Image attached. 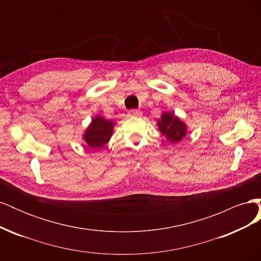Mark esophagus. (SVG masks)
I'll list each match as a JSON object with an SVG mask.
<instances>
[{"instance_id":"1","label":"esophagus","mask_w":261,"mask_h":261,"mask_svg":"<svg viewBox=\"0 0 261 261\" xmlns=\"http://www.w3.org/2000/svg\"><path fill=\"white\" fill-rule=\"evenodd\" d=\"M129 116H140L141 115V111L140 110H136V109H133L128 112Z\"/></svg>"}]
</instances>
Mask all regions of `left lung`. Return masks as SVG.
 I'll use <instances>...</instances> for the list:
<instances>
[{
    "label": "left lung",
    "instance_id": "left-lung-1",
    "mask_svg": "<svg viewBox=\"0 0 261 261\" xmlns=\"http://www.w3.org/2000/svg\"><path fill=\"white\" fill-rule=\"evenodd\" d=\"M158 127H159L162 135L171 143H178L186 136L187 133L186 124L170 112H164L161 114V118L158 120Z\"/></svg>",
    "mask_w": 261,
    "mask_h": 261
}]
</instances>
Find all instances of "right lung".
I'll return each instance as SVG.
<instances>
[{
  "label": "right lung",
  "instance_id": "1",
  "mask_svg": "<svg viewBox=\"0 0 261 261\" xmlns=\"http://www.w3.org/2000/svg\"><path fill=\"white\" fill-rule=\"evenodd\" d=\"M115 122L106 120L100 115L94 116L90 125L84 133V140L91 149H100L112 136Z\"/></svg>",
  "mask_w": 261,
  "mask_h": 261
}]
</instances>
